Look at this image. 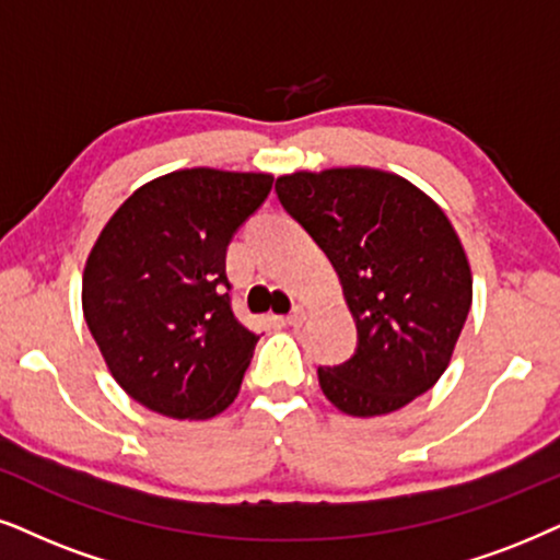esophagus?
<instances>
[{
    "label": "esophagus",
    "instance_id": "esophagus-1",
    "mask_svg": "<svg viewBox=\"0 0 560 560\" xmlns=\"http://www.w3.org/2000/svg\"><path fill=\"white\" fill-rule=\"evenodd\" d=\"M307 313H310V310L304 307V304H296V307L292 310V315L287 317V323L294 325V328H300V325H302L304 320H307Z\"/></svg>",
    "mask_w": 560,
    "mask_h": 560
}]
</instances>
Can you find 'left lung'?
<instances>
[{
    "mask_svg": "<svg viewBox=\"0 0 560 560\" xmlns=\"http://www.w3.org/2000/svg\"><path fill=\"white\" fill-rule=\"evenodd\" d=\"M284 209L338 271L359 330L346 364L317 370L332 406L387 416L442 377L472 302V273L434 198L380 167L296 170L276 178Z\"/></svg>",
    "mask_w": 560,
    "mask_h": 560,
    "instance_id": "obj_1",
    "label": "left lung"
}]
</instances>
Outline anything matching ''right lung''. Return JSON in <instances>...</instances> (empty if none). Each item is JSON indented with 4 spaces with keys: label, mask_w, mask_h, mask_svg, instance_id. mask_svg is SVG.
Here are the masks:
<instances>
[{
    "label": "right lung",
    "mask_w": 560,
    "mask_h": 560,
    "mask_svg": "<svg viewBox=\"0 0 560 560\" xmlns=\"http://www.w3.org/2000/svg\"><path fill=\"white\" fill-rule=\"evenodd\" d=\"M271 183L173 170L133 190L92 245L84 320L113 380L154 413L207 421L237 398L260 336L232 315L224 256Z\"/></svg>",
    "instance_id": "right-lung-1"
}]
</instances>
